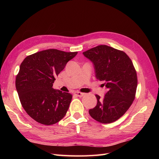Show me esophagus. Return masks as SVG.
Returning <instances> with one entry per match:
<instances>
[{
  "label": "esophagus",
  "instance_id": "esophagus-1",
  "mask_svg": "<svg viewBox=\"0 0 159 159\" xmlns=\"http://www.w3.org/2000/svg\"><path fill=\"white\" fill-rule=\"evenodd\" d=\"M74 94H75L76 96H79V97H83L84 95H85V93H81V92H76L74 93Z\"/></svg>",
  "mask_w": 159,
  "mask_h": 159
}]
</instances>
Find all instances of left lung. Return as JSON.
Instances as JSON below:
<instances>
[{"mask_svg":"<svg viewBox=\"0 0 159 159\" xmlns=\"http://www.w3.org/2000/svg\"><path fill=\"white\" fill-rule=\"evenodd\" d=\"M83 54L93 63L96 79L108 89L103 99L96 95L97 104L89 113L100 123L114 122L126 112L135 98L137 76L133 63L124 52L107 45Z\"/></svg>","mask_w":159,"mask_h":159,"instance_id":"1","label":"left lung"}]
</instances>
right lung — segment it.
Instances as JSON below:
<instances>
[{
    "mask_svg": "<svg viewBox=\"0 0 159 159\" xmlns=\"http://www.w3.org/2000/svg\"><path fill=\"white\" fill-rule=\"evenodd\" d=\"M77 53L45 50L27 56L20 64L16 90L24 109L38 122L55 124L66 116L72 95L54 89L52 85L56 76Z\"/></svg>",
    "mask_w": 159,
    "mask_h": 159,
    "instance_id": "add662e5",
    "label": "right lung"
}]
</instances>
